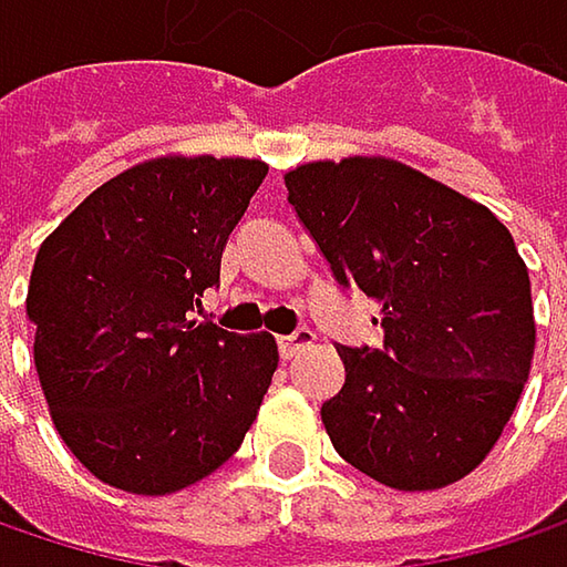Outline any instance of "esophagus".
<instances>
[{"label":"esophagus","instance_id":"34e87169","mask_svg":"<svg viewBox=\"0 0 567 567\" xmlns=\"http://www.w3.org/2000/svg\"><path fill=\"white\" fill-rule=\"evenodd\" d=\"M315 341V334L308 331V328H298L295 334H285V338H279V351H282L285 361H291L298 351H305L308 344Z\"/></svg>","mask_w":567,"mask_h":567}]
</instances>
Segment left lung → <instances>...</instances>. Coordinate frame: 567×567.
<instances>
[{"label":"left lung","instance_id":"8db88e82","mask_svg":"<svg viewBox=\"0 0 567 567\" xmlns=\"http://www.w3.org/2000/svg\"><path fill=\"white\" fill-rule=\"evenodd\" d=\"M285 186L334 282L384 305L378 348L338 344L344 388L321 403L334 450L391 489L463 480L509 423L535 351L512 233L486 206L381 157L305 164Z\"/></svg>","mask_w":567,"mask_h":567}]
</instances>
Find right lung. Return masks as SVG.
<instances>
[{"mask_svg": "<svg viewBox=\"0 0 567 567\" xmlns=\"http://www.w3.org/2000/svg\"><path fill=\"white\" fill-rule=\"evenodd\" d=\"M259 161L161 157L97 186L42 243L25 315L64 446L107 486L164 496L219 470L279 368L272 334L193 321L219 288Z\"/></svg>", "mask_w": 567, "mask_h": 567, "instance_id": "obj_1", "label": "right lung"}]
</instances>
